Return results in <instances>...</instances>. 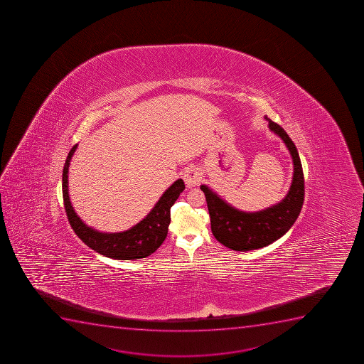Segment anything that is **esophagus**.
<instances>
[{"label":"esophagus","mask_w":364,"mask_h":364,"mask_svg":"<svg viewBox=\"0 0 364 364\" xmlns=\"http://www.w3.org/2000/svg\"><path fill=\"white\" fill-rule=\"evenodd\" d=\"M183 179H184L185 184H186L188 188H193V186L200 183V180H202V172H200L197 167L191 166V167L185 169Z\"/></svg>","instance_id":"34e87169"}]
</instances>
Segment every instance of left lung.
<instances>
[{"label":"left lung","mask_w":364,"mask_h":364,"mask_svg":"<svg viewBox=\"0 0 364 364\" xmlns=\"http://www.w3.org/2000/svg\"><path fill=\"white\" fill-rule=\"evenodd\" d=\"M268 127L284 141L293 160V180L287 195L280 203L257 213H245L235 209L220 198L216 192L202 185L209 209L211 230L217 241L236 252L263 248L282 237L301 211L305 183L301 161L291 137L282 127L264 116Z\"/></svg>","instance_id":"1"}]
</instances>
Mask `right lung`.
<instances>
[{"instance_id": "obj_1", "label": "right lung", "mask_w": 364, "mask_h": 364, "mask_svg": "<svg viewBox=\"0 0 364 364\" xmlns=\"http://www.w3.org/2000/svg\"><path fill=\"white\" fill-rule=\"evenodd\" d=\"M75 144L66 158L63 169V198L70 225L77 236L95 252L115 259H139L151 255L165 241L171 223V208L180 193L184 191L185 184L178 179L160 197L154 208L136 225L122 232H101L87 227L80 220L71 205L69 196V166Z\"/></svg>"}]
</instances>
